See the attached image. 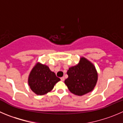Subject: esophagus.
<instances>
[{"instance_id": "obj_1", "label": "esophagus", "mask_w": 123, "mask_h": 123, "mask_svg": "<svg viewBox=\"0 0 123 123\" xmlns=\"http://www.w3.org/2000/svg\"><path fill=\"white\" fill-rule=\"evenodd\" d=\"M61 80L62 81H64V80H65V78H64V77H62L61 78Z\"/></svg>"}]
</instances>
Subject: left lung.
Listing matches in <instances>:
<instances>
[{"label": "left lung", "instance_id": "obj_1", "mask_svg": "<svg viewBox=\"0 0 123 123\" xmlns=\"http://www.w3.org/2000/svg\"><path fill=\"white\" fill-rule=\"evenodd\" d=\"M67 73L68 77L64 82L70 92L78 96L92 91L98 80V73L93 64L83 57L78 64L70 67Z\"/></svg>", "mask_w": 123, "mask_h": 123}]
</instances>
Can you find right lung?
<instances>
[{
    "label": "right lung",
    "mask_w": 123,
    "mask_h": 123,
    "mask_svg": "<svg viewBox=\"0 0 123 123\" xmlns=\"http://www.w3.org/2000/svg\"><path fill=\"white\" fill-rule=\"evenodd\" d=\"M60 80L48 66L37 63L30 73L28 82L33 92L43 95L51 91Z\"/></svg>",
    "instance_id": "obj_1"
}]
</instances>
